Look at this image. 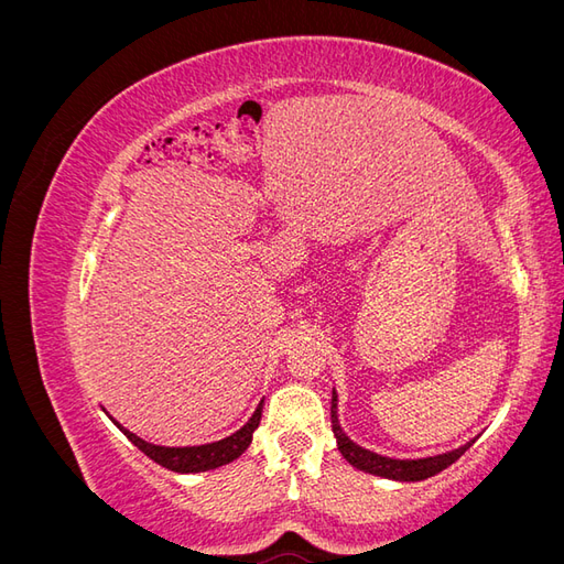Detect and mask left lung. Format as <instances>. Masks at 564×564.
Listing matches in <instances>:
<instances>
[{
  "mask_svg": "<svg viewBox=\"0 0 564 564\" xmlns=\"http://www.w3.org/2000/svg\"><path fill=\"white\" fill-rule=\"evenodd\" d=\"M332 431L336 437V447L344 454L350 466L357 470H365L369 475H379L386 477V480H398V482H421L429 480V477L442 473L449 468L460 454H466V449L473 445L475 440H468L466 445H460L456 449L433 454V456H421V458H395V456H386L379 452H371L362 445H357L355 440L346 435V431L340 429L338 421V392L336 388L332 390Z\"/></svg>",
  "mask_w": 564,
  "mask_h": 564,
  "instance_id": "1",
  "label": "left lung"
}]
</instances>
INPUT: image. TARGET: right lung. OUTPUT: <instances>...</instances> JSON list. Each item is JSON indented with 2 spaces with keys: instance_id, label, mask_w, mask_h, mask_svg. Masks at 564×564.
<instances>
[{
  "instance_id": "right-lung-1",
  "label": "right lung",
  "mask_w": 564,
  "mask_h": 564,
  "mask_svg": "<svg viewBox=\"0 0 564 564\" xmlns=\"http://www.w3.org/2000/svg\"><path fill=\"white\" fill-rule=\"evenodd\" d=\"M106 412V409H104ZM108 414V412H106ZM261 414H263V400L256 406V412L251 414V419L242 425L240 431H235L232 435L216 440V442H207V445H191V447H164V445H152V442L139 437L135 433H131L129 429H124L115 416H110V421L122 431L135 447H139L143 454H148L152 460H158L160 466L174 470V473H204V470H214L226 464H232L235 458H240L247 447L251 445L253 431L259 429L261 423Z\"/></svg>"
}]
</instances>
